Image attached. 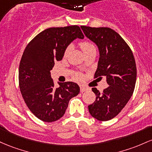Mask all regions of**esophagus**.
Segmentation results:
<instances>
[{"instance_id": "34e87169", "label": "esophagus", "mask_w": 152, "mask_h": 152, "mask_svg": "<svg viewBox=\"0 0 152 152\" xmlns=\"http://www.w3.org/2000/svg\"><path fill=\"white\" fill-rule=\"evenodd\" d=\"M88 88H85V87H83V86H81L80 87V92L81 93H83V92L86 91V90H88Z\"/></svg>"}]
</instances>
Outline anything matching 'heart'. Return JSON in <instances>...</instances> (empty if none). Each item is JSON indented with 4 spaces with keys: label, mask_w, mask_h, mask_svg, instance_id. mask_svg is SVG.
Wrapping results in <instances>:
<instances>
[{
    "label": "heart",
    "mask_w": 152,
    "mask_h": 152,
    "mask_svg": "<svg viewBox=\"0 0 152 152\" xmlns=\"http://www.w3.org/2000/svg\"><path fill=\"white\" fill-rule=\"evenodd\" d=\"M80 47L82 50H83V53H84L85 54L88 53V52H90V51L92 50V49H95L94 45H93L92 43H90V42H81V43L80 44ZM69 49H70V47H68L66 49L65 52H64V54H65V55H67V54H68ZM75 77H76L77 79H80V78H81V75L79 74V73H75Z\"/></svg>",
    "instance_id": "obj_1"
}]
</instances>
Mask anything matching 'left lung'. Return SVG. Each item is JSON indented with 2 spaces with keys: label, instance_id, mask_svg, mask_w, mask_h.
I'll return each mask as SVG.
<instances>
[{
  "label": "left lung",
  "instance_id": "obj_1",
  "mask_svg": "<svg viewBox=\"0 0 152 152\" xmlns=\"http://www.w3.org/2000/svg\"><path fill=\"white\" fill-rule=\"evenodd\" d=\"M80 27L98 48L95 77H105L108 85L103 93L92 88L96 99L88 105V110L95 119L106 121L116 116L132 96L136 80L135 59L126 42L114 30L108 27Z\"/></svg>",
  "mask_w": 152,
  "mask_h": 152
}]
</instances>
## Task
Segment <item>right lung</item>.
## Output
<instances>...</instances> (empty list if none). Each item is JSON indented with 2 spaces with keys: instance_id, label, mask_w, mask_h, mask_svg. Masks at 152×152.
I'll use <instances>...</instances> for the list:
<instances>
[{
  "instance_id": "1",
  "label": "right lung",
  "mask_w": 152,
  "mask_h": 152,
  "mask_svg": "<svg viewBox=\"0 0 152 152\" xmlns=\"http://www.w3.org/2000/svg\"><path fill=\"white\" fill-rule=\"evenodd\" d=\"M84 39L77 26L44 30L26 47L18 69L20 90L26 104L35 116L44 122L59 120L65 113L69 100L80 93L72 82L54 86L50 71L54 61H61L68 46Z\"/></svg>"
}]
</instances>
